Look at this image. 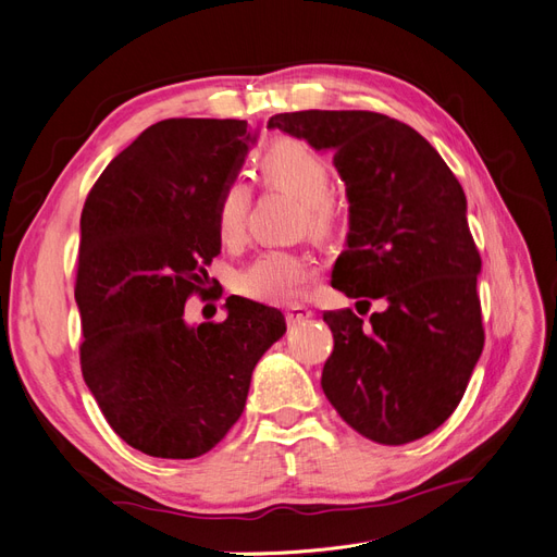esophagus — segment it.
Listing matches in <instances>:
<instances>
[{"mask_svg": "<svg viewBox=\"0 0 557 557\" xmlns=\"http://www.w3.org/2000/svg\"><path fill=\"white\" fill-rule=\"evenodd\" d=\"M309 318H313V311L305 305L285 307V320H288V323H299V320H309Z\"/></svg>", "mask_w": 557, "mask_h": 557, "instance_id": "esophagus-1", "label": "esophagus"}]
</instances>
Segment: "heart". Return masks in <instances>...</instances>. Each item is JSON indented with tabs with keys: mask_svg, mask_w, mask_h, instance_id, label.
<instances>
[{
	"mask_svg": "<svg viewBox=\"0 0 557 557\" xmlns=\"http://www.w3.org/2000/svg\"><path fill=\"white\" fill-rule=\"evenodd\" d=\"M260 174L269 188H283L301 199V223L313 237L323 239L336 225V207L330 199L332 166L307 141L283 137L269 144L260 156ZM250 188L234 176L221 185L213 205L215 234L225 246H239L246 234ZM311 260L295 250H267L252 260L237 278V288L258 301H285L311 278Z\"/></svg>",
	"mask_w": 557,
	"mask_h": 557,
	"instance_id": "1",
	"label": "heart"
}]
</instances>
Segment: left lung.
<instances>
[{"mask_svg":"<svg viewBox=\"0 0 557 557\" xmlns=\"http://www.w3.org/2000/svg\"><path fill=\"white\" fill-rule=\"evenodd\" d=\"M267 127L334 150L350 232L332 285L360 305L387 301L367 325L350 309L323 313L334 336L323 393L367 440L416 442L458 409L485 342L462 185L428 139L383 113H276Z\"/></svg>","mask_w":557,"mask_h":557,"instance_id":"8db88e82","label":"left lung"}]
</instances>
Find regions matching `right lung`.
<instances>
[{"label":"right lung","instance_id":"right-lung-1","mask_svg":"<svg viewBox=\"0 0 557 557\" xmlns=\"http://www.w3.org/2000/svg\"><path fill=\"white\" fill-rule=\"evenodd\" d=\"M246 121L170 117L141 132L81 213V372L111 430L153 458L209 453L244 413L252 369L281 339L278 309L227 297L223 323L188 327L221 252L213 205L248 150Z\"/></svg>","mask_w":557,"mask_h":557}]
</instances>
